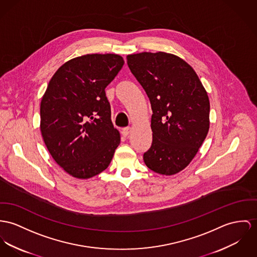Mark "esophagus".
Returning <instances> with one entry per match:
<instances>
[{
	"mask_svg": "<svg viewBox=\"0 0 257 257\" xmlns=\"http://www.w3.org/2000/svg\"><path fill=\"white\" fill-rule=\"evenodd\" d=\"M131 131H132V129H131L130 127H128V128H125V129H123L121 133H122V135H123L124 137H128V136L130 135Z\"/></svg>",
	"mask_w": 257,
	"mask_h": 257,
	"instance_id": "1",
	"label": "esophagus"
}]
</instances>
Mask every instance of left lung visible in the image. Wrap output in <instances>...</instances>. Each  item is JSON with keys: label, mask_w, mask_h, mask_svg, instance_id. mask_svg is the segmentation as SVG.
Here are the masks:
<instances>
[{"label": "left lung", "mask_w": 257, "mask_h": 257, "mask_svg": "<svg viewBox=\"0 0 257 257\" xmlns=\"http://www.w3.org/2000/svg\"><path fill=\"white\" fill-rule=\"evenodd\" d=\"M127 63L153 109V143L144 161L158 174H177L196 157L208 133L207 92L193 67L173 54L128 55Z\"/></svg>", "instance_id": "left-lung-1"}]
</instances>
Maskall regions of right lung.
Wrapping results in <instances>:
<instances>
[{"label": "right lung", "instance_id": "right-lung-1", "mask_svg": "<svg viewBox=\"0 0 257 257\" xmlns=\"http://www.w3.org/2000/svg\"><path fill=\"white\" fill-rule=\"evenodd\" d=\"M123 64L119 55L89 54L63 63L49 82L40 129L52 158L72 177L105 170L120 144L104 89Z\"/></svg>", "mask_w": 257, "mask_h": 257}]
</instances>
